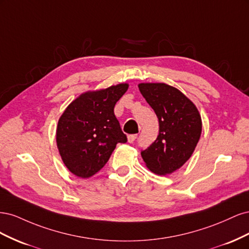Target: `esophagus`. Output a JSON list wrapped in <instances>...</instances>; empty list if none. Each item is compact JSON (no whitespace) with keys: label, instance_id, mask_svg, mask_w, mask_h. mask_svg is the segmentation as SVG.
Wrapping results in <instances>:
<instances>
[{"label":"esophagus","instance_id":"esophagus-1","mask_svg":"<svg viewBox=\"0 0 249 249\" xmlns=\"http://www.w3.org/2000/svg\"><path fill=\"white\" fill-rule=\"evenodd\" d=\"M136 138H137V134H132L127 136V141L130 143H133L135 140H136Z\"/></svg>","mask_w":249,"mask_h":249}]
</instances>
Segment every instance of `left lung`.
<instances>
[{
	"label": "left lung",
	"mask_w": 249,
	"mask_h": 249,
	"mask_svg": "<svg viewBox=\"0 0 249 249\" xmlns=\"http://www.w3.org/2000/svg\"><path fill=\"white\" fill-rule=\"evenodd\" d=\"M139 90L159 120V134L141 150L147 168L166 176L189 160L201 134V118L194 104L178 89L164 83H142Z\"/></svg>",
	"instance_id": "obj_1"
}]
</instances>
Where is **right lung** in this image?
Wrapping results in <instances>:
<instances>
[{
  "instance_id": "add662e5",
  "label": "right lung",
  "mask_w": 249,
  "mask_h": 249,
  "mask_svg": "<svg viewBox=\"0 0 249 249\" xmlns=\"http://www.w3.org/2000/svg\"><path fill=\"white\" fill-rule=\"evenodd\" d=\"M127 87L118 84L83 93L60 117L57 146L65 166L74 176L92 177L108 162L117 143L127 141L114 114L115 104Z\"/></svg>"
}]
</instances>
